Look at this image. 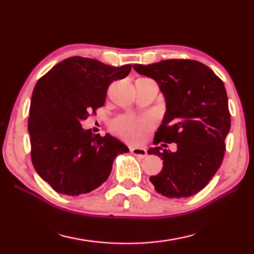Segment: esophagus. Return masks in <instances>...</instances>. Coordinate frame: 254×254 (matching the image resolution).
Instances as JSON below:
<instances>
[{
  "label": "esophagus",
  "mask_w": 254,
  "mask_h": 254,
  "mask_svg": "<svg viewBox=\"0 0 254 254\" xmlns=\"http://www.w3.org/2000/svg\"><path fill=\"white\" fill-rule=\"evenodd\" d=\"M130 151L132 154L139 157V158H145L147 157V150L144 148H139V147H133L130 149Z\"/></svg>",
  "instance_id": "obj_1"
}]
</instances>
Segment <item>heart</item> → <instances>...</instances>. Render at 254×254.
Instances as JSON below:
<instances>
[{"instance_id":"obj_1","label":"heart","mask_w":254,"mask_h":254,"mask_svg":"<svg viewBox=\"0 0 254 254\" xmlns=\"http://www.w3.org/2000/svg\"><path fill=\"white\" fill-rule=\"evenodd\" d=\"M150 127V122L145 118L121 117L111 123V130L115 134L121 136L127 141H137L144 130Z\"/></svg>"}]
</instances>
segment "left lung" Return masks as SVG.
<instances>
[{"label":"left lung","mask_w":254,"mask_h":254,"mask_svg":"<svg viewBox=\"0 0 254 254\" xmlns=\"http://www.w3.org/2000/svg\"><path fill=\"white\" fill-rule=\"evenodd\" d=\"M133 68L156 80L166 98L167 111L153 143L177 145L176 152H160V147L149 150V154L163 160L162 170L150 182L159 194L169 198L194 195L207 186L224 158L231 127L224 84L209 67L190 59L161 60Z\"/></svg>","instance_id":"obj_1"}]
</instances>
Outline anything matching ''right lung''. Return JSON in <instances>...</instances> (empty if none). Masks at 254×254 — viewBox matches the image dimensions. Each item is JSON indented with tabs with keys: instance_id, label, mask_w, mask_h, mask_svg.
<instances>
[{
	"instance_id": "1",
	"label": "right lung",
	"mask_w": 254,
	"mask_h": 254,
	"mask_svg": "<svg viewBox=\"0 0 254 254\" xmlns=\"http://www.w3.org/2000/svg\"><path fill=\"white\" fill-rule=\"evenodd\" d=\"M131 65L112 67L79 56L59 63L34 86L28 131L31 161L38 175L56 191L86 194L109 178L119 153L128 149L110 134L81 128V121L96 114L107 88L123 79Z\"/></svg>"
}]
</instances>
